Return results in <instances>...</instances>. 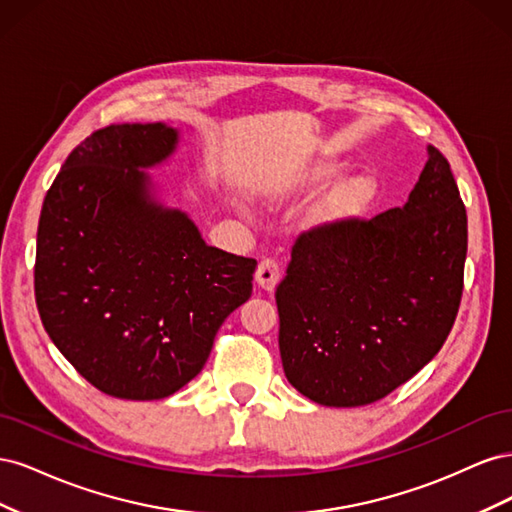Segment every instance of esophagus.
<instances>
[{"instance_id":"1","label":"esophagus","mask_w":512,"mask_h":512,"mask_svg":"<svg viewBox=\"0 0 512 512\" xmlns=\"http://www.w3.org/2000/svg\"><path fill=\"white\" fill-rule=\"evenodd\" d=\"M277 282H280V265H277L273 258L260 260V265L256 269V284L262 290L271 292L277 286Z\"/></svg>"}]
</instances>
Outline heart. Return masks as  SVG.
I'll use <instances>...</instances> for the list:
<instances>
[{
  "instance_id": "heart-1",
  "label": "heart",
  "mask_w": 512,
  "mask_h": 512,
  "mask_svg": "<svg viewBox=\"0 0 512 512\" xmlns=\"http://www.w3.org/2000/svg\"><path fill=\"white\" fill-rule=\"evenodd\" d=\"M339 164L322 162L309 168H301L299 173L292 177H284L275 181L267 190V198L273 203H282V200L290 198L292 194L303 192L307 188H314L324 181H329L339 173ZM380 194V185L371 175H354L320 198L318 203L309 209L307 213V226L318 230H335L352 226L359 220H363L371 205L376 203Z\"/></svg>"
}]
</instances>
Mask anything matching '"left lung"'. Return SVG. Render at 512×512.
<instances>
[{
	"label": "left lung",
	"mask_w": 512,
	"mask_h": 512,
	"mask_svg": "<svg viewBox=\"0 0 512 512\" xmlns=\"http://www.w3.org/2000/svg\"><path fill=\"white\" fill-rule=\"evenodd\" d=\"M468 215L436 147L404 207L312 230L277 286L288 382L329 408L367 406L423 369L461 301Z\"/></svg>",
	"instance_id": "obj_1"
}]
</instances>
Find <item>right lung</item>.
<instances>
[{"label":"right lung","instance_id":"add662e5","mask_svg":"<svg viewBox=\"0 0 512 512\" xmlns=\"http://www.w3.org/2000/svg\"><path fill=\"white\" fill-rule=\"evenodd\" d=\"M168 123H121L76 147L46 192L36 303L57 350L98 391L177 393L252 294L254 258L207 245L147 170L175 156Z\"/></svg>","mask_w":512,"mask_h":512}]
</instances>
